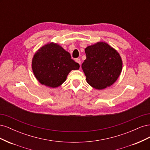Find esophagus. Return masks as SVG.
Listing matches in <instances>:
<instances>
[{
  "instance_id": "obj_1",
  "label": "esophagus",
  "mask_w": 150,
  "mask_h": 150,
  "mask_svg": "<svg viewBox=\"0 0 150 150\" xmlns=\"http://www.w3.org/2000/svg\"><path fill=\"white\" fill-rule=\"evenodd\" d=\"M76 62H78V64H79V65H81V60H80V59H76Z\"/></svg>"
}]
</instances>
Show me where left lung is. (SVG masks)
I'll use <instances>...</instances> for the list:
<instances>
[{
    "mask_svg": "<svg viewBox=\"0 0 150 150\" xmlns=\"http://www.w3.org/2000/svg\"><path fill=\"white\" fill-rule=\"evenodd\" d=\"M86 59L82 69L87 83L96 89H103L114 83L122 67L121 57L115 49L99 42L85 49Z\"/></svg>",
    "mask_w": 150,
    "mask_h": 150,
    "instance_id": "obj_1",
    "label": "left lung"
}]
</instances>
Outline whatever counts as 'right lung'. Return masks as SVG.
<instances>
[{
	"instance_id": "add662e5",
	"label": "right lung",
	"mask_w": 150,
	"mask_h": 150,
	"mask_svg": "<svg viewBox=\"0 0 150 150\" xmlns=\"http://www.w3.org/2000/svg\"><path fill=\"white\" fill-rule=\"evenodd\" d=\"M32 68L39 82L51 88L61 86L72 70L79 69V64L59 45L49 43L35 52Z\"/></svg>"
}]
</instances>
